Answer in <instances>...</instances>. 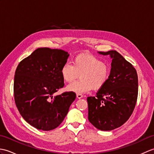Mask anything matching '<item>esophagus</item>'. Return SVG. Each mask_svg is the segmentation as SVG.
<instances>
[{
	"mask_svg": "<svg viewBox=\"0 0 154 154\" xmlns=\"http://www.w3.org/2000/svg\"><path fill=\"white\" fill-rule=\"evenodd\" d=\"M83 97V95L81 94H77V99H81V98Z\"/></svg>",
	"mask_w": 154,
	"mask_h": 154,
	"instance_id": "1",
	"label": "esophagus"
}]
</instances>
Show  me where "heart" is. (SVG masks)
Wrapping results in <instances>:
<instances>
[{
	"label": "heart",
	"instance_id": "b5f03b06",
	"mask_svg": "<svg viewBox=\"0 0 154 154\" xmlns=\"http://www.w3.org/2000/svg\"><path fill=\"white\" fill-rule=\"evenodd\" d=\"M73 65L67 62L61 69L62 79L71 83L80 76V80L69 85L67 89L77 94L87 93L93 89L100 90L105 85L110 73V66L95 55L83 54L75 57Z\"/></svg>",
	"mask_w": 154,
	"mask_h": 154
}]
</instances>
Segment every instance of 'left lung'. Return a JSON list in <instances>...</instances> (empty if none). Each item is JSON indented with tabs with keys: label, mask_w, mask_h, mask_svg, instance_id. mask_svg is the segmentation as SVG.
<instances>
[{
	"label": "left lung",
	"mask_w": 154,
	"mask_h": 154,
	"mask_svg": "<svg viewBox=\"0 0 154 154\" xmlns=\"http://www.w3.org/2000/svg\"><path fill=\"white\" fill-rule=\"evenodd\" d=\"M112 59L109 80L95 97H87L88 119L97 129L112 130L128 120L138 92V75L133 65L119 52L99 51Z\"/></svg>",
	"instance_id": "8db88e82"
}]
</instances>
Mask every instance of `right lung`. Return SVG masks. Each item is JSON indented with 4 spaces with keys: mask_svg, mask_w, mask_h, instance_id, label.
<instances>
[{
    "mask_svg": "<svg viewBox=\"0 0 154 154\" xmlns=\"http://www.w3.org/2000/svg\"><path fill=\"white\" fill-rule=\"evenodd\" d=\"M69 54L57 49L40 48L20 62L14 81V95L20 114L31 126L49 131L60 125L71 103L73 92L54 97L64 86L61 69Z\"/></svg>",
    "mask_w": 154,
    "mask_h": 154,
    "instance_id": "add662e5",
    "label": "right lung"
}]
</instances>
